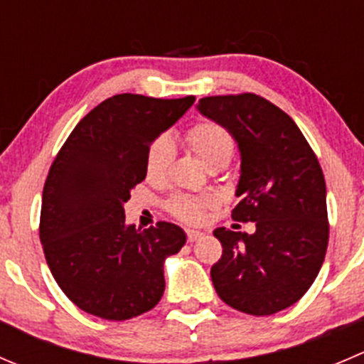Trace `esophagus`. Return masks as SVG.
I'll list each match as a JSON object with an SVG mask.
<instances>
[{
    "label": "esophagus",
    "instance_id": "obj_1",
    "mask_svg": "<svg viewBox=\"0 0 364 364\" xmlns=\"http://www.w3.org/2000/svg\"><path fill=\"white\" fill-rule=\"evenodd\" d=\"M200 236H203V232L200 231H193V229H188V231H186V240H188L190 243L196 242V240H199Z\"/></svg>",
    "mask_w": 364,
    "mask_h": 364
}]
</instances>
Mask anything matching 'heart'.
Returning a JSON list of instances; mask_svg holds the SVG:
<instances>
[{"instance_id":"1","label":"heart","mask_w":364,"mask_h":364,"mask_svg":"<svg viewBox=\"0 0 364 364\" xmlns=\"http://www.w3.org/2000/svg\"><path fill=\"white\" fill-rule=\"evenodd\" d=\"M186 140L197 158L206 165V168L215 167V165L225 167L236 147L235 136L231 135V132L215 121H203L193 124L186 133ZM172 156H174V144H172L171 136L160 135L158 139H154L146 154L147 178L153 181L164 178ZM211 203L213 200L210 197L174 196L167 203V210L179 220L196 224L203 218L204 210L211 206Z\"/></svg>"}]
</instances>
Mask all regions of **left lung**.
<instances>
[{"instance_id": "left-lung-1", "label": "left lung", "mask_w": 364, "mask_h": 364, "mask_svg": "<svg viewBox=\"0 0 364 364\" xmlns=\"http://www.w3.org/2000/svg\"><path fill=\"white\" fill-rule=\"evenodd\" d=\"M204 117L238 142L242 168L232 220L256 222L247 235L217 228L222 256L211 267L218 297L254 316L294 306L318 276L329 242L326 179L294 119L256 94L199 100Z\"/></svg>"}]
</instances>
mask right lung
Returning <instances> with one entry per match:
<instances>
[{
  "label": "right lung",
  "mask_w": 364,
  "mask_h": 364,
  "mask_svg": "<svg viewBox=\"0 0 364 364\" xmlns=\"http://www.w3.org/2000/svg\"><path fill=\"white\" fill-rule=\"evenodd\" d=\"M193 101L108 97L77 122L51 164L38 235L55 281L88 315L129 320L164 295L165 257L179 252L185 232L171 222L144 231L126 225L122 204L146 179L151 142Z\"/></svg>",
  "instance_id": "1"
}]
</instances>
